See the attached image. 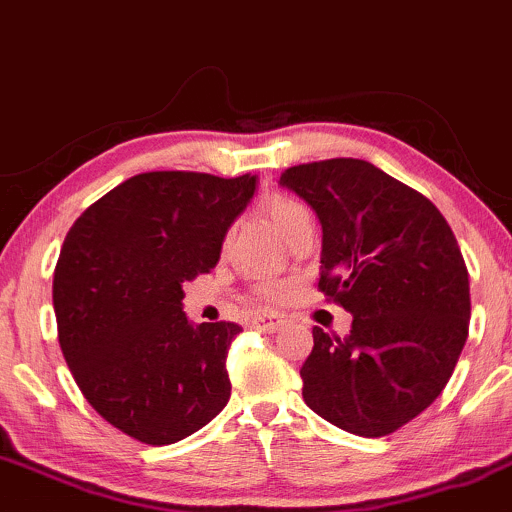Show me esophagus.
I'll return each mask as SVG.
<instances>
[{
    "label": "esophagus",
    "instance_id": "34e87169",
    "mask_svg": "<svg viewBox=\"0 0 512 512\" xmlns=\"http://www.w3.org/2000/svg\"><path fill=\"white\" fill-rule=\"evenodd\" d=\"M283 324V317L281 315H255L252 317L250 326L257 331H267V334H272V331L279 329Z\"/></svg>",
    "mask_w": 512,
    "mask_h": 512
}]
</instances>
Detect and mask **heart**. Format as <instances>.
Here are the masks:
<instances>
[{
  "instance_id": "b5f03b06",
  "label": "heart",
  "mask_w": 512,
  "mask_h": 512,
  "mask_svg": "<svg viewBox=\"0 0 512 512\" xmlns=\"http://www.w3.org/2000/svg\"><path fill=\"white\" fill-rule=\"evenodd\" d=\"M264 212H267L269 221H272V226L281 233V236H286V233L291 231L300 219L310 217L307 209L300 205L298 200H293V197H286V195L269 197V200L264 202ZM257 293H260V298L264 300H283V295H286V286H283V283H264V286L257 288Z\"/></svg>"
}]
</instances>
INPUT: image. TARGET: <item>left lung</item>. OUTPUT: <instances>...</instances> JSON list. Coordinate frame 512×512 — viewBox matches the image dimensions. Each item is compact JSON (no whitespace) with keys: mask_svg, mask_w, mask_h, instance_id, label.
I'll return each instance as SVG.
<instances>
[{"mask_svg":"<svg viewBox=\"0 0 512 512\" xmlns=\"http://www.w3.org/2000/svg\"><path fill=\"white\" fill-rule=\"evenodd\" d=\"M281 186L322 224L319 291L353 315L312 329L303 398L343 432L393 434L434 403L467 341L470 276L451 226L422 193L365 159L291 166Z\"/></svg>","mask_w":512,"mask_h":512,"instance_id":"8db88e82","label":"left lung"}]
</instances>
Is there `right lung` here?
Wrapping results in <instances>:
<instances>
[{"label":"right lung","mask_w":512,"mask_h":512,"mask_svg":"<svg viewBox=\"0 0 512 512\" xmlns=\"http://www.w3.org/2000/svg\"><path fill=\"white\" fill-rule=\"evenodd\" d=\"M257 176L150 171L73 221L54 269L59 346L112 427L150 446L195 434L231 398L233 322L190 324L183 281L219 262Z\"/></svg>","instance_id":"1"}]
</instances>
